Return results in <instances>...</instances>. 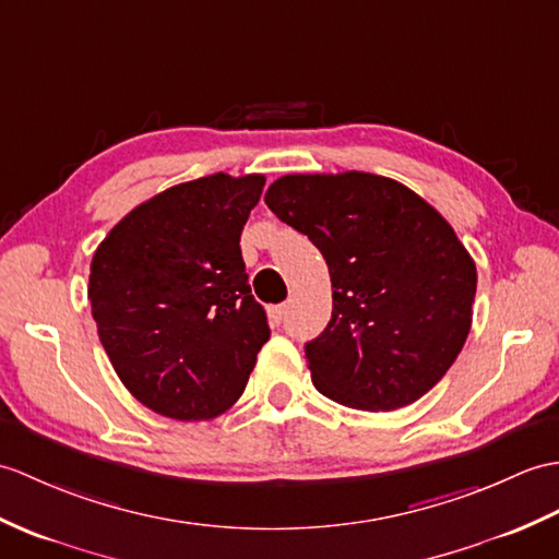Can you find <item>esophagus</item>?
I'll list each match as a JSON object with an SVG mask.
<instances>
[{
    "instance_id": "esophagus-1",
    "label": "esophagus",
    "mask_w": 559,
    "mask_h": 559,
    "mask_svg": "<svg viewBox=\"0 0 559 559\" xmlns=\"http://www.w3.org/2000/svg\"><path fill=\"white\" fill-rule=\"evenodd\" d=\"M266 311H269L271 323H276V326H278V323H281L283 317H285V305H274V307H269Z\"/></svg>"
}]
</instances>
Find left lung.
Returning <instances> with one entry per match:
<instances>
[{"instance_id":"1","label":"left lung","mask_w":559,"mask_h":559,"mask_svg":"<svg viewBox=\"0 0 559 559\" xmlns=\"http://www.w3.org/2000/svg\"><path fill=\"white\" fill-rule=\"evenodd\" d=\"M264 202L329 264L331 321L305 345L317 391L365 412L431 391L462 353L476 295V264L448 221L365 171L283 176Z\"/></svg>"}]
</instances>
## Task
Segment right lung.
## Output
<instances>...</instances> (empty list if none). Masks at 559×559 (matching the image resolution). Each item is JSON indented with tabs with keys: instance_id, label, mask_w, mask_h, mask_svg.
Returning <instances> with one entry per match:
<instances>
[{
	"instance_id": "right-lung-1",
	"label": "right lung",
	"mask_w": 559,
	"mask_h": 559,
	"mask_svg": "<svg viewBox=\"0 0 559 559\" xmlns=\"http://www.w3.org/2000/svg\"><path fill=\"white\" fill-rule=\"evenodd\" d=\"M262 188L259 174L168 188L126 214L93 257L99 341L131 395L162 417L224 414L269 341L240 252Z\"/></svg>"
}]
</instances>
